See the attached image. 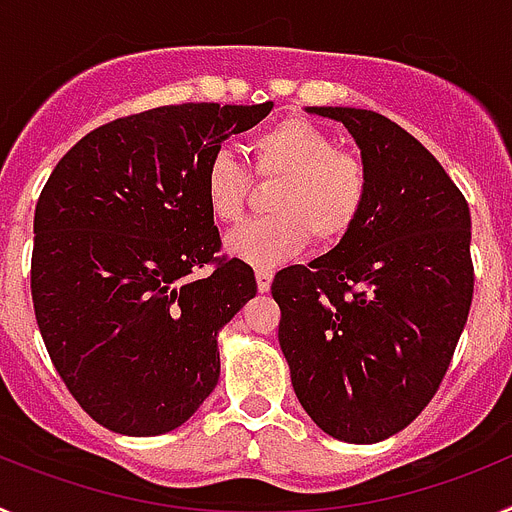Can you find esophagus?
Returning a JSON list of instances; mask_svg holds the SVG:
<instances>
[{"instance_id": "34e87169", "label": "esophagus", "mask_w": 512, "mask_h": 512, "mask_svg": "<svg viewBox=\"0 0 512 512\" xmlns=\"http://www.w3.org/2000/svg\"><path fill=\"white\" fill-rule=\"evenodd\" d=\"M271 279H274V271L266 269V266H259V269H256V284H259V292H269Z\"/></svg>"}]
</instances>
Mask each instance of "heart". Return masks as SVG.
Returning <instances> with one entry per match:
<instances>
[{
  "label": "heart",
  "mask_w": 512,
  "mask_h": 512,
  "mask_svg": "<svg viewBox=\"0 0 512 512\" xmlns=\"http://www.w3.org/2000/svg\"><path fill=\"white\" fill-rule=\"evenodd\" d=\"M259 182L279 179L271 192L274 215L259 217L228 235V251L253 266L292 259L310 241L336 246L364 212L372 174L356 151L333 146L315 122L287 117L246 140ZM251 176L228 151H217L202 174L205 205L217 223L235 225L251 197Z\"/></svg>",
  "instance_id": "b5f03b06"
}]
</instances>
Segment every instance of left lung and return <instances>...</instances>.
<instances>
[{
  "mask_svg": "<svg viewBox=\"0 0 512 512\" xmlns=\"http://www.w3.org/2000/svg\"><path fill=\"white\" fill-rule=\"evenodd\" d=\"M343 122L372 189L354 230L271 282L292 387L318 428L377 443L413 423L449 372L474 295L472 217L431 151L372 110L315 107Z\"/></svg>",
  "mask_w": 512,
  "mask_h": 512,
  "instance_id": "1",
  "label": "left lung"
}]
</instances>
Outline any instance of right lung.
I'll return each instance as SVG.
<instances>
[{
  "label": "right lung",
  "instance_id": "right-lung-1",
  "mask_svg": "<svg viewBox=\"0 0 512 512\" xmlns=\"http://www.w3.org/2000/svg\"><path fill=\"white\" fill-rule=\"evenodd\" d=\"M271 107L133 112L84 135L48 176L33 223L35 320L58 377L104 428L174 431L215 390L217 330L256 295V277L220 253L202 174Z\"/></svg>",
  "mask_w": 512,
  "mask_h": 512
}]
</instances>
